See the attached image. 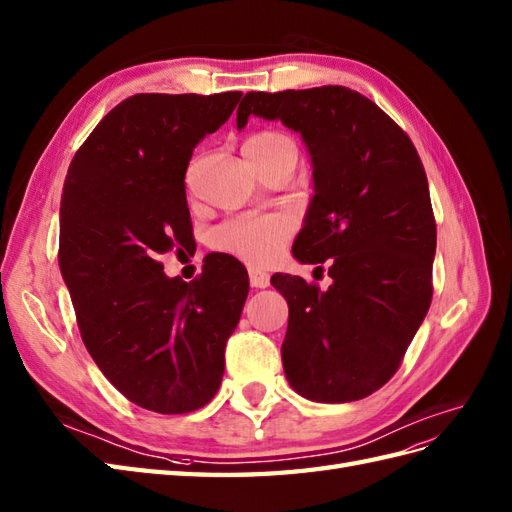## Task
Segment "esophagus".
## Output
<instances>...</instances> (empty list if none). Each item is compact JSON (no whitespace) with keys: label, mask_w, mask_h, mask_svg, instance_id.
Returning <instances> with one entry per match:
<instances>
[{"label":"esophagus","mask_w":512,"mask_h":512,"mask_svg":"<svg viewBox=\"0 0 512 512\" xmlns=\"http://www.w3.org/2000/svg\"><path fill=\"white\" fill-rule=\"evenodd\" d=\"M269 273L267 271H260V269H249V284L254 286V289H265L269 286Z\"/></svg>","instance_id":"esophagus-1"}]
</instances>
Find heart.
<instances>
[{"instance_id": "obj_1", "label": "heart", "mask_w": 512, "mask_h": 512, "mask_svg": "<svg viewBox=\"0 0 512 512\" xmlns=\"http://www.w3.org/2000/svg\"><path fill=\"white\" fill-rule=\"evenodd\" d=\"M284 147H295V143L282 132L263 130L249 136L245 143V154L265 158ZM295 228V217L286 213L243 215L223 221L219 228H215L210 241L219 252L232 254L249 265L265 267L271 265L282 254V249L289 245Z\"/></svg>"}]
</instances>
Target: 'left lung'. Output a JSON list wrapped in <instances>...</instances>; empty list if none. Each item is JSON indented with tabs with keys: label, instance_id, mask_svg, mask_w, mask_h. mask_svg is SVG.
Wrapping results in <instances>:
<instances>
[{
	"label": "left lung",
	"instance_id": "left-lung-1",
	"mask_svg": "<svg viewBox=\"0 0 512 512\" xmlns=\"http://www.w3.org/2000/svg\"><path fill=\"white\" fill-rule=\"evenodd\" d=\"M249 115L297 130L313 160L315 197L293 243L299 263H326L328 291L289 273L271 284L289 302L282 365L313 402L376 393L400 369L432 302L436 221L428 178L408 134L347 86L245 93Z\"/></svg>",
	"mask_w": 512,
	"mask_h": 512
}]
</instances>
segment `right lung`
<instances>
[{"label": "right lung", "instance_id": "obj_1", "mask_svg": "<svg viewBox=\"0 0 512 512\" xmlns=\"http://www.w3.org/2000/svg\"><path fill=\"white\" fill-rule=\"evenodd\" d=\"M241 95L123 99L80 145L62 189L58 265L82 341L110 384L154 413L213 400L249 291L236 258L210 254L191 282L167 278L158 260L193 252L186 167Z\"/></svg>", "mask_w": 512, "mask_h": 512}]
</instances>
